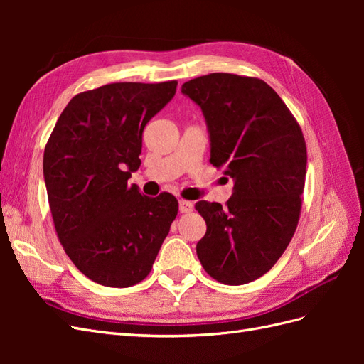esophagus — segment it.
Instances as JSON below:
<instances>
[{
  "mask_svg": "<svg viewBox=\"0 0 364 364\" xmlns=\"http://www.w3.org/2000/svg\"><path fill=\"white\" fill-rule=\"evenodd\" d=\"M179 211H181L182 214H185V213H191V211H193V203H191V202H188V200H183V199H181V200H179Z\"/></svg>",
  "mask_w": 364,
  "mask_h": 364,
  "instance_id": "obj_1",
  "label": "esophagus"
}]
</instances>
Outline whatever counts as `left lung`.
I'll return each instance as SVG.
<instances>
[{
  "mask_svg": "<svg viewBox=\"0 0 364 364\" xmlns=\"http://www.w3.org/2000/svg\"><path fill=\"white\" fill-rule=\"evenodd\" d=\"M182 92L202 107L209 162L234 179L225 206L196 203L206 222L197 257L218 282H252L281 258L299 222L306 174L302 129L257 77L213 73L185 82Z\"/></svg>",
  "mask_w": 364,
  "mask_h": 364,
  "instance_id": "left-lung-1",
  "label": "left lung"
}]
</instances>
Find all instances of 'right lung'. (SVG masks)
<instances>
[{
    "label": "right lung",
    "mask_w": 364,
    "mask_h": 364,
    "mask_svg": "<svg viewBox=\"0 0 364 364\" xmlns=\"http://www.w3.org/2000/svg\"><path fill=\"white\" fill-rule=\"evenodd\" d=\"M178 82L109 83L71 98L43 151V178L63 250L85 277L124 289L150 273L173 220L170 193L127 185L141 165L142 132Z\"/></svg>",
    "instance_id": "obj_1"
}]
</instances>
